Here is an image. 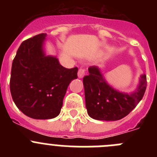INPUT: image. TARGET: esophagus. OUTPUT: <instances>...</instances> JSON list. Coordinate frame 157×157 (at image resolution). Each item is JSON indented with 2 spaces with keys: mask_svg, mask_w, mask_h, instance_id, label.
Wrapping results in <instances>:
<instances>
[{
  "mask_svg": "<svg viewBox=\"0 0 157 157\" xmlns=\"http://www.w3.org/2000/svg\"><path fill=\"white\" fill-rule=\"evenodd\" d=\"M86 75V70L85 69L83 68H80L79 70H78V78H82L83 76L85 75Z\"/></svg>",
  "mask_w": 157,
  "mask_h": 157,
  "instance_id": "obj_1",
  "label": "esophagus"
}]
</instances>
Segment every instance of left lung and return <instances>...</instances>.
Masks as SVG:
<instances>
[{
    "label": "left lung",
    "instance_id": "1",
    "mask_svg": "<svg viewBox=\"0 0 157 157\" xmlns=\"http://www.w3.org/2000/svg\"><path fill=\"white\" fill-rule=\"evenodd\" d=\"M83 86L89 116L94 120L116 121L127 116L142 99L146 90V75H141L135 91L126 94L109 86L99 67L92 66L89 67V75L83 78Z\"/></svg>",
    "mask_w": 157,
    "mask_h": 157
}]
</instances>
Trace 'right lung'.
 <instances>
[{"mask_svg":"<svg viewBox=\"0 0 157 157\" xmlns=\"http://www.w3.org/2000/svg\"><path fill=\"white\" fill-rule=\"evenodd\" d=\"M46 34L23 41L12 62L10 91L14 103L23 114L48 120L59 114L67 89L77 78L78 67H63L56 57L45 56Z\"/></svg>","mask_w":157,"mask_h":157,"instance_id":"add662e5","label":"right lung"}]
</instances>
